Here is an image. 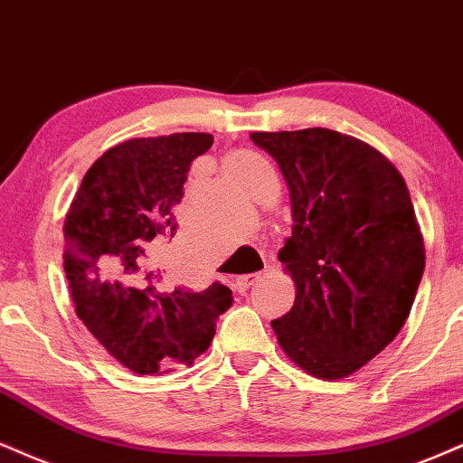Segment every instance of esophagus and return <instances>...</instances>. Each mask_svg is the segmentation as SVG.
<instances>
[{
	"label": "esophagus",
	"instance_id": "34e87169",
	"mask_svg": "<svg viewBox=\"0 0 463 463\" xmlns=\"http://www.w3.org/2000/svg\"><path fill=\"white\" fill-rule=\"evenodd\" d=\"M260 279V272H255V275H242V277H238L236 279V289L241 294H244L247 292V289L250 288V285H253L255 281H258Z\"/></svg>",
	"mask_w": 463,
	"mask_h": 463
}]
</instances>
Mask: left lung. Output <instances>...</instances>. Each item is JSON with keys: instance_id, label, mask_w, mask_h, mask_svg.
<instances>
[{"instance_id": "left-lung-1", "label": "left lung", "mask_w": 463, "mask_h": 463, "mask_svg": "<svg viewBox=\"0 0 463 463\" xmlns=\"http://www.w3.org/2000/svg\"><path fill=\"white\" fill-rule=\"evenodd\" d=\"M275 158L292 199L279 261L294 307L272 319L279 345L307 373L352 375L399 335L425 270L408 186L384 154L328 128L250 133Z\"/></svg>"}]
</instances>
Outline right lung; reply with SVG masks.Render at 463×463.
<instances>
[{
	"label": "right lung",
	"mask_w": 463,
	"mask_h": 463,
	"mask_svg": "<svg viewBox=\"0 0 463 463\" xmlns=\"http://www.w3.org/2000/svg\"><path fill=\"white\" fill-rule=\"evenodd\" d=\"M210 133L139 137L113 146L83 175L64 222V270L74 311L99 344L139 375L165 373L210 347L232 289L161 292L147 247L174 238V208Z\"/></svg>",
	"instance_id": "right-lung-1"
}]
</instances>
